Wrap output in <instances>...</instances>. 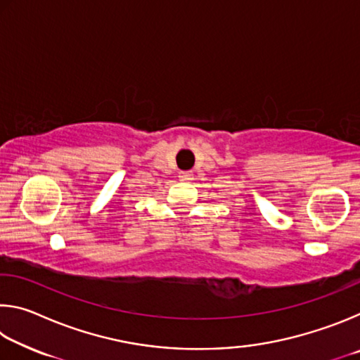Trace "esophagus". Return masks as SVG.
Wrapping results in <instances>:
<instances>
[{
    "label": "esophagus",
    "mask_w": 360,
    "mask_h": 360,
    "mask_svg": "<svg viewBox=\"0 0 360 360\" xmlns=\"http://www.w3.org/2000/svg\"><path fill=\"white\" fill-rule=\"evenodd\" d=\"M179 179H182V181H192L193 179V174L191 172H182V173H179Z\"/></svg>",
    "instance_id": "34e87169"
}]
</instances>
